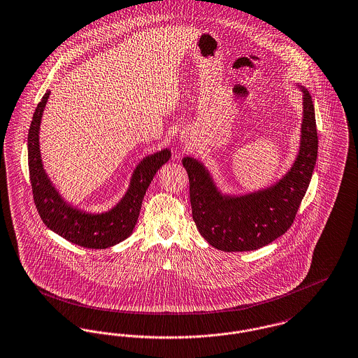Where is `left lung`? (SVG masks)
<instances>
[{
    "mask_svg": "<svg viewBox=\"0 0 358 358\" xmlns=\"http://www.w3.org/2000/svg\"><path fill=\"white\" fill-rule=\"evenodd\" d=\"M303 92L300 148L292 168L275 184L252 193L223 194L200 161L185 157L192 215L199 232L217 250L250 252L288 231L308 189L317 157V132L313 97Z\"/></svg>",
    "mask_w": 358,
    "mask_h": 358,
    "instance_id": "obj_1",
    "label": "left lung"
}]
</instances>
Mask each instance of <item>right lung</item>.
Here are the masks:
<instances>
[{"instance_id":"right-lung-1","label":"right lung","mask_w":358,"mask_h":358,"mask_svg":"<svg viewBox=\"0 0 358 358\" xmlns=\"http://www.w3.org/2000/svg\"><path fill=\"white\" fill-rule=\"evenodd\" d=\"M50 93L45 92L35 109L28 132V168L36 210L50 230L71 243L87 249L115 246L134 231L148 185L158 169L168 162L171 152L165 148L143 158L132 173L126 194L112 210L103 213L78 210L64 201L43 168L39 129Z\"/></svg>"}]
</instances>
